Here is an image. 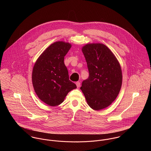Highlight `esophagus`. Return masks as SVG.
I'll return each mask as SVG.
<instances>
[{
    "mask_svg": "<svg viewBox=\"0 0 151 151\" xmlns=\"http://www.w3.org/2000/svg\"><path fill=\"white\" fill-rule=\"evenodd\" d=\"M76 86H77V88H79L80 86V82H76Z\"/></svg>",
    "mask_w": 151,
    "mask_h": 151,
    "instance_id": "34e87169",
    "label": "esophagus"
}]
</instances>
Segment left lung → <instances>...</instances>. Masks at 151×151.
<instances>
[{
    "label": "left lung",
    "instance_id": "8db88e82",
    "mask_svg": "<svg viewBox=\"0 0 151 151\" xmlns=\"http://www.w3.org/2000/svg\"><path fill=\"white\" fill-rule=\"evenodd\" d=\"M89 71L82 83L88 105L93 110L107 108L116 99L122 84V72L117 59L102 43H88L82 48Z\"/></svg>",
    "mask_w": 151,
    "mask_h": 151
}]
</instances>
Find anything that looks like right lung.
I'll list each match as a JSON object with an SVG mask.
<instances>
[{"label": "right lung", "mask_w": 151, "mask_h": 151, "mask_svg": "<svg viewBox=\"0 0 151 151\" xmlns=\"http://www.w3.org/2000/svg\"><path fill=\"white\" fill-rule=\"evenodd\" d=\"M70 43L58 41L51 44L40 55L34 65L32 81L34 91L44 103L51 106L61 104L76 85L69 80L64 63Z\"/></svg>", "instance_id": "1"}]
</instances>
